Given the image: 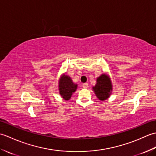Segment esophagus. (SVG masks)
I'll list each match as a JSON object with an SVG mask.
<instances>
[{"label":"esophagus","mask_w":156,"mask_h":156,"mask_svg":"<svg viewBox=\"0 0 156 156\" xmlns=\"http://www.w3.org/2000/svg\"><path fill=\"white\" fill-rule=\"evenodd\" d=\"M82 87L84 88H88V83L82 84Z\"/></svg>","instance_id":"1"}]
</instances>
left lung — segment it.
I'll return each instance as SVG.
<instances>
[{
	"instance_id": "8db88e82",
	"label": "left lung",
	"mask_w": 156,
	"mask_h": 156,
	"mask_svg": "<svg viewBox=\"0 0 156 156\" xmlns=\"http://www.w3.org/2000/svg\"><path fill=\"white\" fill-rule=\"evenodd\" d=\"M96 95L99 100L105 101L110 96L111 90H112V85L109 80L108 76L102 74L97 78V84L92 88Z\"/></svg>"
}]
</instances>
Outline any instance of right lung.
<instances>
[{"instance_id":"1","label":"right lung","mask_w":156,"mask_h":156,"mask_svg":"<svg viewBox=\"0 0 156 156\" xmlns=\"http://www.w3.org/2000/svg\"><path fill=\"white\" fill-rule=\"evenodd\" d=\"M77 87V84L73 83L71 78L68 76L64 75L59 81V94L65 100H69L71 98L73 92L76 91Z\"/></svg>"}]
</instances>
